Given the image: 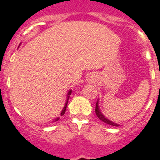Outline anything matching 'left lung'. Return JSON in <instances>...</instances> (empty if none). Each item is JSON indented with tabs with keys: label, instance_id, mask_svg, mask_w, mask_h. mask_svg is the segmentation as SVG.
Masks as SVG:
<instances>
[{
	"label": "left lung",
	"instance_id": "obj_1",
	"mask_svg": "<svg viewBox=\"0 0 160 160\" xmlns=\"http://www.w3.org/2000/svg\"><path fill=\"white\" fill-rule=\"evenodd\" d=\"M95 114L97 115V117L100 120H102L104 123L107 124H109V125H112V126H119V124H116V123H114V122L111 121V120H109V119H107L106 117L102 114V112L100 111V106H99V100H97V102H96V106H95Z\"/></svg>",
	"mask_w": 160,
	"mask_h": 160
}]
</instances>
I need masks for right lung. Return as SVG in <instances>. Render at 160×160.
<instances>
[{
    "label": "right lung",
    "mask_w": 160,
    "mask_h": 160,
    "mask_svg": "<svg viewBox=\"0 0 160 160\" xmlns=\"http://www.w3.org/2000/svg\"><path fill=\"white\" fill-rule=\"evenodd\" d=\"M71 93H72V90H69V91H68V94H67V99H66V102H65V106H64V108H63L62 110H61V113H60V115H61V116H62V115H64V114H65V110H66V107H67L68 100H69V98H70V95H71ZM60 119V118H59V117H58V118H56V119H55V120H54V122L57 121V120H58V119Z\"/></svg>",
    "instance_id": "obj_1"
}]
</instances>
